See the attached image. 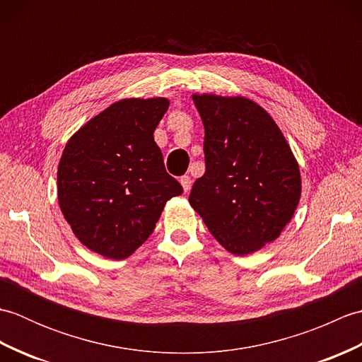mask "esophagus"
Segmentation results:
<instances>
[{
  "label": "esophagus",
  "mask_w": 362,
  "mask_h": 362,
  "mask_svg": "<svg viewBox=\"0 0 362 362\" xmlns=\"http://www.w3.org/2000/svg\"><path fill=\"white\" fill-rule=\"evenodd\" d=\"M180 183H182V187H183V191H185V193H188V191L191 189V177L189 175H182L180 177Z\"/></svg>",
  "instance_id": "obj_1"
}]
</instances>
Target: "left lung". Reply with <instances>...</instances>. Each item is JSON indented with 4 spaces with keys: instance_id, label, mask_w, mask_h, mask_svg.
Returning a JSON list of instances; mask_svg holds the SVG:
<instances>
[{
    "instance_id": "obj_1",
    "label": "left lung",
    "mask_w": 362,
    "mask_h": 362,
    "mask_svg": "<svg viewBox=\"0 0 362 362\" xmlns=\"http://www.w3.org/2000/svg\"><path fill=\"white\" fill-rule=\"evenodd\" d=\"M205 138V174L189 204L218 243L249 255L280 236L300 194L298 163L263 107L243 96L193 95Z\"/></svg>"
}]
</instances>
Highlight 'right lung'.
<instances>
[{
  "label": "right lung",
  "instance_id": "right-lung-1",
  "mask_svg": "<svg viewBox=\"0 0 362 362\" xmlns=\"http://www.w3.org/2000/svg\"><path fill=\"white\" fill-rule=\"evenodd\" d=\"M168 107L166 98L121 99L65 146L57 169L60 210L78 240L99 255H132L165 204L183 193L153 141Z\"/></svg>",
  "mask_w": 362,
  "mask_h": 362
}]
</instances>
